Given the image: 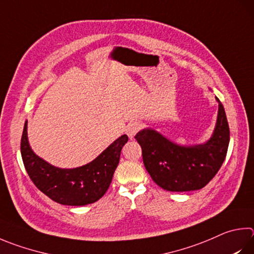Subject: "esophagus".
<instances>
[{
	"label": "esophagus",
	"mask_w": 254,
	"mask_h": 254,
	"mask_svg": "<svg viewBox=\"0 0 254 254\" xmlns=\"http://www.w3.org/2000/svg\"><path fill=\"white\" fill-rule=\"evenodd\" d=\"M140 128H141V124L139 122H136V121L130 122V123L127 124V127L126 128L127 136L130 137V139H133V137H134V135L136 134V133L140 131Z\"/></svg>",
	"instance_id": "esophagus-1"
}]
</instances>
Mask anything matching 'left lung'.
Instances as JSON below:
<instances>
[{"instance_id": "1", "label": "left lung", "mask_w": 254, "mask_h": 254, "mask_svg": "<svg viewBox=\"0 0 254 254\" xmlns=\"http://www.w3.org/2000/svg\"><path fill=\"white\" fill-rule=\"evenodd\" d=\"M219 102L218 119L213 134L204 144L178 145L151 128H144L134 136L142 147L146 171L164 190H200L220 170L228 152L230 128L223 105Z\"/></svg>"}]
</instances>
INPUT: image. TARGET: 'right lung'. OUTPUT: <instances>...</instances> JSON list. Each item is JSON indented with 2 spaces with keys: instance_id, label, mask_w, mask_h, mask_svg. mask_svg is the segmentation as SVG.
Segmentation results:
<instances>
[{
  "instance_id": "obj_1",
  "label": "right lung",
  "mask_w": 254,
  "mask_h": 254,
  "mask_svg": "<svg viewBox=\"0 0 254 254\" xmlns=\"http://www.w3.org/2000/svg\"><path fill=\"white\" fill-rule=\"evenodd\" d=\"M127 135L120 136L98 158L75 169H60L41 159L27 141V122L21 139L22 160L32 182L51 200L63 205H86L98 201L111 184Z\"/></svg>"
}]
</instances>
